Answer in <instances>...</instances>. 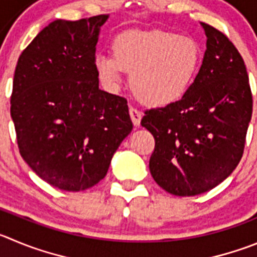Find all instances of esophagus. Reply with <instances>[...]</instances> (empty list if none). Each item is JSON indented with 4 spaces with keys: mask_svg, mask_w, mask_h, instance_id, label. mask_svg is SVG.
<instances>
[{
    "mask_svg": "<svg viewBox=\"0 0 257 257\" xmlns=\"http://www.w3.org/2000/svg\"><path fill=\"white\" fill-rule=\"evenodd\" d=\"M129 114H131L132 121H133L134 125L140 126L141 119H142V111H140V110L136 109V107L131 106L129 107Z\"/></svg>",
    "mask_w": 257,
    "mask_h": 257,
    "instance_id": "34e87169",
    "label": "esophagus"
}]
</instances>
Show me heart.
Wrapping results in <instances>:
<instances>
[{
	"mask_svg": "<svg viewBox=\"0 0 257 257\" xmlns=\"http://www.w3.org/2000/svg\"><path fill=\"white\" fill-rule=\"evenodd\" d=\"M200 62V48L193 38L165 30H129L112 40L111 56L97 54L93 64L107 87H116L126 72L141 102L167 106L190 91Z\"/></svg>",
	"mask_w": 257,
	"mask_h": 257,
	"instance_id": "heart-1",
	"label": "heart"
}]
</instances>
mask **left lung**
Listing matches in <instances>:
<instances>
[{
  "mask_svg": "<svg viewBox=\"0 0 257 257\" xmlns=\"http://www.w3.org/2000/svg\"><path fill=\"white\" fill-rule=\"evenodd\" d=\"M201 26L207 50L190 91L175 104L146 110L141 121L155 138L151 175L177 196L205 193L232 174L252 115L243 58L222 31Z\"/></svg>",
  "mask_w": 257,
  "mask_h": 257,
  "instance_id": "obj_1",
  "label": "left lung"
}]
</instances>
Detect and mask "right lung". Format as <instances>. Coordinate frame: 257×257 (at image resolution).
<instances>
[{
    "instance_id": "1",
    "label": "right lung",
    "mask_w": 257,
    "mask_h": 257,
    "mask_svg": "<svg viewBox=\"0 0 257 257\" xmlns=\"http://www.w3.org/2000/svg\"><path fill=\"white\" fill-rule=\"evenodd\" d=\"M106 19L53 21L16 64L10 111L19 152L40 179L61 190L100 183L133 129L126 99L99 88L93 62Z\"/></svg>"
}]
</instances>
